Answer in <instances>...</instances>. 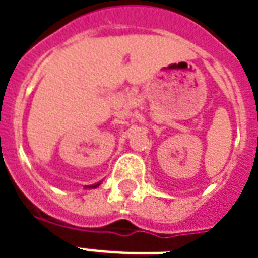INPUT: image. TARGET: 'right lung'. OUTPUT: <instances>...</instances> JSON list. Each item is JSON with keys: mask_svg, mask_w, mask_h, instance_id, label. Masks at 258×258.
Wrapping results in <instances>:
<instances>
[{"mask_svg": "<svg viewBox=\"0 0 258 258\" xmlns=\"http://www.w3.org/2000/svg\"><path fill=\"white\" fill-rule=\"evenodd\" d=\"M98 185H99V184H95V185H91V186H88V188H98Z\"/></svg>", "mask_w": 258, "mask_h": 258, "instance_id": "add662e5", "label": "right lung"}]
</instances>
